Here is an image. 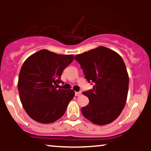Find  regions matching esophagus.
I'll use <instances>...</instances> for the list:
<instances>
[{
  "mask_svg": "<svg viewBox=\"0 0 151 151\" xmlns=\"http://www.w3.org/2000/svg\"><path fill=\"white\" fill-rule=\"evenodd\" d=\"M81 95V92L79 91V92H75V96H79Z\"/></svg>",
  "mask_w": 151,
  "mask_h": 151,
  "instance_id": "1",
  "label": "esophagus"
}]
</instances>
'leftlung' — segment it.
<instances>
[{
	"mask_svg": "<svg viewBox=\"0 0 151 151\" xmlns=\"http://www.w3.org/2000/svg\"><path fill=\"white\" fill-rule=\"evenodd\" d=\"M81 66L85 78L93 84L83 92L89 103L81 109L84 117L98 125L112 122L125 106L129 90V75L118 53L99 47L74 58Z\"/></svg>",
	"mask_w": 151,
	"mask_h": 151,
	"instance_id": "left-lung-1",
	"label": "left lung"
}]
</instances>
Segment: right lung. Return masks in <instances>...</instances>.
Listing matches in <instances>:
<instances>
[{"mask_svg": "<svg viewBox=\"0 0 151 151\" xmlns=\"http://www.w3.org/2000/svg\"><path fill=\"white\" fill-rule=\"evenodd\" d=\"M73 55H61L42 49L24 61L18 77L20 102L31 118L42 124L58 120L73 98V90L58 88L63 71Z\"/></svg>", "mask_w": 151, "mask_h": 151, "instance_id": "1", "label": "right lung"}]
</instances>
